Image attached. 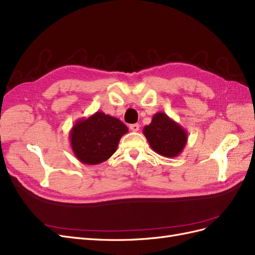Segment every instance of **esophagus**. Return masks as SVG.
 I'll use <instances>...</instances> for the list:
<instances>
[{
  "instance_id": "obj_1",
  "label": "esophagus",
  "mask_w": 255,
  "mask_h": 255,
  "mask_svg": "<svg viewBox=\"0 0 255 255\" xmlns=\"http://www.w3.org/2000/svg\"><path fill=\"white\" fill-rule=\"evenodd\" d=\"M129 129L133 130V132H137V130H139V125H138V123H134V125H130Z\"/></svg>"
}]
</instances>
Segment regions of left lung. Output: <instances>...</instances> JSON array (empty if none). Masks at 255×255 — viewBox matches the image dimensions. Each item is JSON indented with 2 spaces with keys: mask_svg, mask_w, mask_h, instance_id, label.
I'll list each match as a JSON object with an SVG mask.
<instances>
[{
  "mask_svg": "<svg viewBox=\"0 0 255 255\" xmlns=\"http://www.w3.org/2000/svg\"><path fill=\"white\" fill-rule=\"evenodd\" d=\"M142 133L154 152L165 157L178 156L188 141L187 130L165 113H156Z\"/></svg>",
  "mask_w": 255,
  "mask_h": 255,
  "instance_id": "left-lung-1",
  "label": "left lung"
}]
</instances>
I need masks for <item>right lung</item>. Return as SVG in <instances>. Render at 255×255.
I'll use <instances>...</instances> for the list:
<instances>
[{"label":"right lung","mask_w":255,"mask_h":255,"mask_svg":"<svg viewBox=\"0 0 255 255\" xmlns=\"http://www.w3.org/2000/svg\"><path fill=\"white\" fill-rule=\"evenodd\" d=\"M128 132V127L118 118L96 112L75 122L70 130L71 147L79 162L96 165L116 152L121 137Z\"/></svg>","instance_id":"obj_1"}]
</instances>
